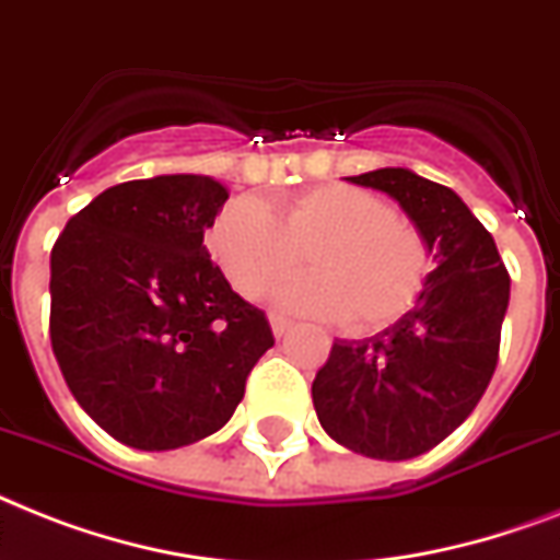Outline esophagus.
Here are the masks:
<instances>
[{"instance_id": "esophagus-1", "label": "esophagus", "mask_w": 560, "mask_h": 560, "mask_svg": "<svg viewBox=\"0 0 560 560\" xmlns=\"http://www.w3.org/2000/svg\"><path fill=\"white\" fill-rule=\"evenodd\" d=\"M270 327H272V336H276V339H281V336L288 334L290 327H293V322L284 319V316H276V313H270Z\"/></svg>"}]
</instances>
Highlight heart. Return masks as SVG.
<instances>
[{
    "mask_svg": "<svg viewBox=\"0 0 560 560\" xmlns=\"http://www.w3.org/2000/svg\"><path fill=\"white\" fill-rule=\"evenodd\" d=\"M212 253L233 290L256 302L293 276L304 256L316 276L290 281L276 302L284 311L345 319L353 334L406 316L429 276V249L385 198L348 184L313 186L272 212L253 195L221 209Z\"/></svg>",
    "mask_w": 560,
    "mask_h": 560,
    "instance_id": "b5f03b06",
    "label": "heart"
}]
</instances>
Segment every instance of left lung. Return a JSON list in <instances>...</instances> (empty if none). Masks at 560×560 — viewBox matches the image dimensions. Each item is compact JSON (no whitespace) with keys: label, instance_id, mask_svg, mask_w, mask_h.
<instances>
[{"label":"left lung","instance_id":"obj_1","mask_svg":"<svg viewBox=\"0 0 560 560\" xmlns=\"http://www.w3.org/2000/svg\"><path fill=\"white\" fill-rule=\"evenodd\" d=\"M345 180L390 195L438 267L383 334L336 339L313 380V406L345 448L411 460L443 443L483 397L498 365L509 272L492 235L448 186L399 166Z\"/></svg>","mask_w":560,"mask_h":560}]
</instances>
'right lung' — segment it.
Segmentation results:
<instances>
[{"label": "right lung", "instance_id": "obj_1", "mask_svg": "<svg viewBox=\"0 0 560 560\" xmlns=\"http://www.w3.org/2000/svg\"><path fill=\"white\" fill-rule=\"evenodd\" d=\"M226 198L207 175L126 180L54 244V357L80 408L122 445L170 452L224 429L272 348L267 316L203 244Z\"/></svg>", "mask_w": 560, "mask_h": 560}]
</instances>
